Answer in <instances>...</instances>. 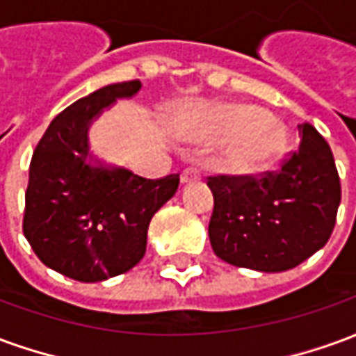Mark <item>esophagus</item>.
Segmentation results:
<instances>
[{
  "mask_svg": "<svg viewBox=\"0 0 356 356\" xmlns=\"http://www.w3.org/2000/svg\"><path fill=\"white\" fill-rule=\"evenodd\" d=\"M200 168H196V165H191V168H186L183 173H181V181L183 183H191V181H196V179H200Z\"/></svg>",
  "mask_w": 356,
  "mask_h": 356,
  "instance_id": "34e87169",
  "label": "esophagus"
}]
</instances>
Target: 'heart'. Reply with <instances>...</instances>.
I'll use <instances>...</instances> for the list:
<instances>
[{"instance_id": "1", "label": "heart", "mask_w": 356, "mask_h": 356, "mask_svg": "<svg viewBox=\"0 0 356 356\" xmlns=\"http://www.w3.org/2000/svg\"><path fill=\"white\" fill-rule=\"evenodd\" d=\"M209 131L217 139L231 140L229 162L238 170H259L278 158L286 145L280 127L268 124L267 116L254 106L219 104L209 112Z\"/></svg>"}]
</instances>
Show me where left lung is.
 Listing matches in <instances>:
<instances>
[{
  "mask_svg": "<svg viewBox=\"0 0 356 356\" xmlns=\"http://www.w3.org/2000/svg\"><path fill=\"white\" fill-rule=\"evenodd\" d=\"M280 170L211 175L209 242L234 267L280 273L318 252L334 231L341 185L328 143L311 124Z\"/></svg>",
  "mask_w": 356,
  "mask_h": 356,
  "instance_id": "left-lung-1",
  "label": "left lung"
}]
</instances>
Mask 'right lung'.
Listing matches in <instances>:
<instances>
[{
  "label": "right lung",
  "mask_w": 356,
  "mask_h": 356,
  "mask_svg": "<svg viewBox=\"0 0 356 356\" xmlns=\"http://www.w3.org/2000/svg\"><path fill=\"white\" fill-rule=\"evenodd\" d=\"M139 89V80L112 83L70 104L51 122L30 162L24 236L43 265L80 282L135 267L150 219L179 186V173L145 179L86 162L89 122Z\"/></svg>",
  "instance_id": "right-lung-1"
}]
</instances>
